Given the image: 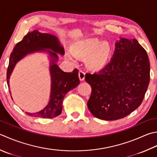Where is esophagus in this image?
Returning <instances> with one entry per match:
<instances>
[{"instance_id":"obj_1","label":"esophagus","mask_w":157,"mask_h":157,"mask_svg":"<svg viewBox=\"0 0 157 157\" xmlns=\"http://www.w3.org/2000/svg\"><path fill=\"white\" fill-rule=\"evenodd\" d=\"M78 76H79V79L80 81L84 80L85 79V73L82 70H79V73H78Z\"/></svg>"}]
</instances>
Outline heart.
<instances>
[{"instance_id": "b5f03b06", "label": "heart", "mask_w": 157, "mask_h": 157, "mask_svg": "<svg viewBox=\"0 0 157 157\" xmlns=\"http://www.w3.org/2000/svg\"><path fill=\"white\" fill-rule=\"evenodd\" d=\"M73 53L78 57L87 56V63L92 67L97 68L105 63L111 52L107 41L101 42L97 38H90L78 43L72 49ZM69 58H71L69 56Z\"/></svg>"}]
</instances>
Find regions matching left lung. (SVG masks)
<instances>
[{"label": "left lung", "instance_id": "obj_1", "mask_svg": "<svg viewBox=\"0 0 157 157\" xmlns=\"http://www.w3.org/2000/svg\"><path fill=\"white\" fill-rule=\"evenodd\" d=\"M85 80L92 88L87 105L92 114L116 121L139 107L150 82L148 54L137 39L121 38L114 53L102 69L88 73Z\"/></svg>", "mask_w": 157, "mask_h": 157}]
</instances>
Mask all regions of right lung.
Returning <instances> with one entry per match:
<instances>
[{
	"label": "right lung",
	"mask_w": 157,
	"mask_h": 157,
	"mask_svg": "<svg viewBox=\"0 0 157 157\" xmlns=\"http://www.w3.org/2000/svg\"><path fill=\"white\" fill-rule=\"evenodd\" d=\"M50 48L52 51L46 50ZM36 52H47L50 54L51 75V92L50 101L41 111L36 113H26L34 117L53 118L62 112L64 97L68 92L79 84L78 71L66 73L61 70L56 63L58 59L57 53L64 54V48L56 36L48 33H42L38 30L28 33L21 41L15 45L9 58L7 71V81L9 88V78L15 64L27 54ZM10 93V91H9ZM11 94V93H10Z\"/></svg>",
	"instance_id": "obj_1"
}]
</instances>
